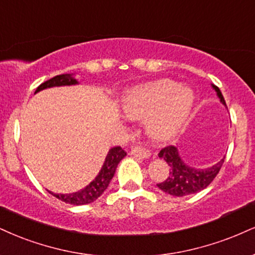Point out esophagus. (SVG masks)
Segmentation results:
<instances>
[{"instance_id": "1", "label": "esophagus", "mask_w": 255, "mask_h": 255, "mask_svg": "<svg viewBox=\"0 0 255 255\" xmlns=\"http://www.w3.org/2000/svg\"><path fill=\"white\" fill-rule=\"evenodd\" d=\"M130 154L133 155V157L141 158V159H147L151 157V153H149V151L141 148V147H134V148L130 151Z\"/></svg>"}]
</instances>
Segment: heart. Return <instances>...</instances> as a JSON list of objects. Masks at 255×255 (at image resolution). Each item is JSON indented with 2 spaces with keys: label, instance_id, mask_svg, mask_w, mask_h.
Wrapping results in <instances>:
<instances>
[{
  "label": "heart",
  "instance_id": "b5f03b06",
  "mask_svg": "<svg viewBox=\"0 0 255 255\" xmlns=\"http://www.w3.org/2000/svg\"><path fill=\"white\" fill-rule=\"evenodd\" d=\"M194 94L170 79L131 89L124 100V112L131 120L146 119V130L155 140H167L182 128L194 107Z\"/></svg>",
  "mask_w": 255,
  "mask_h": 255
}]
</instances>
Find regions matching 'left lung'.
Returning <instances> with one entry per match:
<instances>
[{
	"instance_id": "left-lung-1",
	"label": "left lung",
	"mask_w": 255,
	"mask_h": 255,
	"mask_svg": "<svg viewBox=\"0 0 255 255\" xmlns=\"http://www.w3.org/2000/svg\"><path fill=\"white\" fill-rule=\"evenodd\" d=\"M214 90L216 91L217 97L220 98L221 103L226 106V101L222 96V93L216 85L211 84ZM159 158L164 159L170 166V176L162 183L157 184V186L161 191L168 195L183 197L192 194H197L198 191L207 188L213 182L214 178L220 172L222 167L225 158H222L219 162L208 168H196L189 166L180 158L179 152L176 146H167L159 152Z\"/></svg>"
}]
</instances>
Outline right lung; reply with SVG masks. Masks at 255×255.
<instances>
[{"label": "right lung", "mask_w": 255, "mask_h": 255, "mask_svg": "<svg viewBox=\"0 0 255 255\" xmlns=\"http://www.w3.org/2000/svg\"><path fill=\"white\" fill-rule=\"evenodd\" d=\"M78 84V81L73 77V75L65 73V75H58L56 77L48 79L42 84H40L36 88L35 94L39 91L44 90V89L53 88V87H65V85H76ZM127 153L120 146L113 147L109 149L108 154H107L106 160L103 162V166L101 171L98 172L96 178L91 182L89 185L85 186L84 189L79 190L77 192H72V194H53L52 191H48L54 197H57L60 201L65 202V203L73 204V205H83L89 204L91 202L96 201L101 195L106 191L108 188L110 180L114 177L116 167H118L119 162L124 159Z\"/></svg>", "instance_id": "1"}]
</instances>
